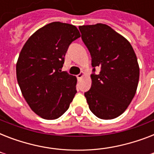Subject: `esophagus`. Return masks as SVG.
<instances>
[{"instance_id":"34e87169","label":"esophagus","mask_w":154,"mask_h":154,"mask_svg":"<svg viewBox=\"0 0 154 154\" xmlns=\"http://www.w3.org/2000/svg\"><path fill=\"white\" fill-rule=\"evenodd\" d=\"M84 75H85L84 72H81V73H79V74L77 75V79H78V80L82 79V77H83V76H84Z\"/></svg>"}]
</instances>
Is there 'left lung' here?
<instances>
[{
	"instance_id": "obj_1",
	"label": "left lung",
	"mask_w": 154,
	"mask_h": 154,
	"mask_svg": "<svg viewBox=\"0 0 154 154\" xmlns=\"http://www.w3.org/2000/svg\"><path fill=\"white\" fill-rule=\"evenodd\" d=\"M79 29L94 67L91 88L85 93L89 109L101 119L116 118L136 94L140 73L136 54L130 43L107 25H82Z\"/></svg>"
}]
</instances>
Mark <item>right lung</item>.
<instances>
[{
  "instance_id": "1",
  "label": "right lung",
  "mask_w": 154,
  "mask_h": 154,
  "mask_svg": "<svg viewBox=\"0 0 154 154\" xmlns=\"http://www.w3.org/2000/svg\"><path fill=\"white\" fill-rule=\"evenodd\" d=\"M81 37L76 26L49 23L25 42L18 57L17 78L31 109L42 118L57 119L77 93V78L61 71L69 45Z\"/></svg>"
}]
</instances>
